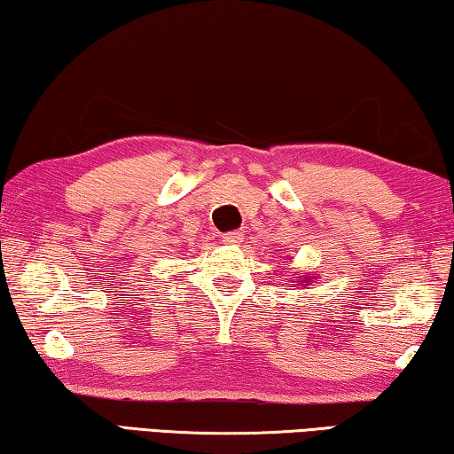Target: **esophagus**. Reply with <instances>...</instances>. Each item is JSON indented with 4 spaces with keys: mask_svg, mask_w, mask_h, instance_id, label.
Here are the masks:
<instances>
[{
    "mask_svg": "<svg viewBox=\"0 0 454 454\" xmlns=\"http://www.w3.org/2000/svg\"><path fill=\"white\" fill-rule=\"evenodd\" d=\"M222 242H224V245H230V247H236V245H240L242 242V234L240 232H226V234H222Z\"/></svg>",
    "mask_w": 454,
    "mask_h": 454,
    "instance_id": "esophagus-1",
    "label": "esophagus"
}]
</instances>
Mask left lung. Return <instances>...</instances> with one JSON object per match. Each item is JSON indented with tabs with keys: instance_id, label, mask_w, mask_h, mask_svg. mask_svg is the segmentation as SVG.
<instances>
[{
	"instance_id": "left-lung-1",
	"label": "left lung",
	"mask_w": 454,
	"mask_h": 454,
	"mask_svg": "<svg viewBox=\"0 0 454 454\" xmlns=\"http://www.w3.org/2000/svg\"><path fill=\"white\" fill-rule=\"evenodd\" d=\"M306 279H312V276H310V278H300V284H304Z\"/></svg>"
}]
</instances>
